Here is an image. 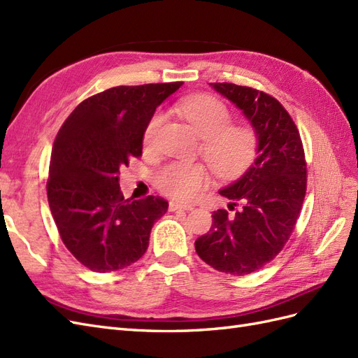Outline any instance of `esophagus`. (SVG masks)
Listing matches in <instances>:
<instances>
[{"label": "esophagus", "mask_w": 358, "mask_h": 358, "mask_svg": "<svg viewBox=\"0 0 358 358\" xmlns=\"http://www.w3.org/2000/svg\"><path fill=\"white\" fill-rule=\"evenodd\" d=\"M169 209L171 212H175V210H189V209H192V205H187V203H180V201H170Z\"/></svg>", "instance_id": "obj_1"}]
</instances>
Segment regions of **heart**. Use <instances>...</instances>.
<instances>
[{
	"label": "heart",
	"instance_id": "b5f03b06",
	"mask_svg": "<svg viewBox=\"0 0 358 358\" xmlns=\"http://www.w3.org/2000/svg\"><path fill=\"white\" fill-rule=\"evenodd\" d=\"M203 141V155L218 176L235 178L253 162L259 138L250 124H230L231 113L226 105L208 94L189 96L178 105ZM164 122L157 111L144 128L143 140L152 146ZM208 169L199 162H171L157 175L158 188L176 200H191L209 183Z\"/></svg>",
	"mask_w": 358,
	"mask_h": 358
}]
</instances>
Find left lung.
<instances>
[{"label": "left lung", "mask_w": 358, "mask_h": 358, "mask_svg": "<svg viewBox=\"0 0 358 358\" xmlns=\"http://www.w3.org/2000/svg\"><path fill=\"white\" fill-rule=\"evenodd\" d=\"M250 122L257 134L255 162L220 189L231 200L218 209L212 226L196 241L201 260L217 271L245 275L273 260L295 227L306 196L304 149L294 120L273 96L231 83H210Z\"/></svg>", "instance_id": "8db88e82"}]
</instances>
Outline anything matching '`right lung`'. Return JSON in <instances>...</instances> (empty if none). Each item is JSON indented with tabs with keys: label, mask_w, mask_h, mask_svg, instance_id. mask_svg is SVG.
<instances>
[{
	"label": "right lung",
	"mask_w": 358,
	"mask_h": 358,
	"mask_svg": "<svg viewBox=\"0 0 358 358\" xmlns=\"http://www.w3.org/2000/svg\"><path fill=\"white\" fill-rule=\"evenodd\" d=\"M180 85L113 87L83 101L57 134L48 201L64 245L94 273L137 262L149 247L153 223L169 209L158 196L124 199L119 170L141 157L149 119Z\"/></svg>",
	"instance_id": "right-lung-1"
}]
</instances>
